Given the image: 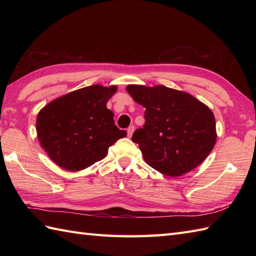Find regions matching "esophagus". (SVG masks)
<instances>
[{"mask_svg": "<svg viewBox=\"0 0 256 256\" xmlns=\"http://www.w3.org/2000/svg\"><path fill=\"white\" fill-rule=\"evenodd\" d=\"M134 130H135L134 125H131V126H130V128H128V138L132 136L133 133H134Z\"/></svg>", "mask_w": 256, "mask_h": 256, "instance_id": "34e87169", "label": "esophagus"}]
</instances>
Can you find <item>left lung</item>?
Masks as SVG:
<instances>
[{
	"label": "left lung",
	"mask_w": 256,
	"mask_h": 256,
	"mask_svg": "<svg viewBox=\"0 0 256 256\" xmlns=\"http://www.w3.org/2000/svg\"><path fill=\"white\" fill-rule=\"evenodd\" d=\"M126 90L145 108V123L132 140L152 168L177 177L206 158L216 140L214 116L208 106L192 94L164 86L131 84Z\"/></svg>",
	"instance_id": "8db88e82"
}]
</instances>
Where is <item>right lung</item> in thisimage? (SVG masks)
<instances>
[{
    "label": "right lung",
    "mask_w": 256,
    "mask_h": 256,
    "mask_svg": "<svg viewBox=\"0 0 256 256\" xmlns=\"http://www.w3.org/2000/svg\"><path fill=\"white\" fill-rule=\"evenodd\" d=\"M116 86L94 84L58 98L38 113L36 128L42 148L58 166L78 172L106 157L126 131L114 124L106 102Z\"/></svg>",
    "instance_id": "right-lung-1"
}]
</instances>
